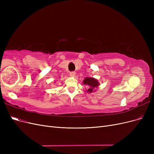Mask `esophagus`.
Here are the masks:
<instances>
[{
    "label": "esophagus",
    "instance_id": "esophagus-1",
    "mask_svg": "<svg viewBox=\"0 0 154 154\" xmlns=\"http://www.w3.org/2000/svg\"><path fill=\"white\" fill-rule=\"evenodd\" d=\"M69 75L71 76V77H74V76H75V75H76V73L74 72H71L69 73Z\"/></svg>",
    "mask_w": 154,
    "mask_h": 154
}]
</instances>
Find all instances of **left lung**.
<instances>
[{
	"instance_id": "1",
	"label": "left lung",
	"mask_w": 154,
	"mask_h": 154,
	"mask_svg": "<svg viewBox=\"0 0 154 154\" xmlns=\"http://www.w3.org/2000/svg\"><path fill=\"white\" fill-rule=\"evenodd\" d=\"M83 85L87 86L88 89L85 91L87 92L92 93V92H95L97 87L100 85V83L94 78L86 77L84 80H83Z\"/></svg>"
}]
</instances>
